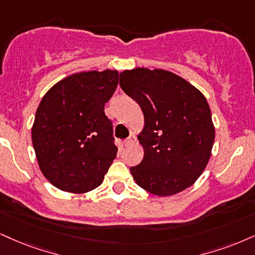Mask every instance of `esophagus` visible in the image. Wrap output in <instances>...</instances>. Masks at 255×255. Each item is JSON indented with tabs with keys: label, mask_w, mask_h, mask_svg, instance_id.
<instances>
[{
	"label": "esophagus",
	"mask_w": 255,
	"mask_h": 255,
	"mask_svg": "<svg viewBox=\"0 0 255 255\" xmlns=\"http://www.w3.org/2000/svg\"><path fill=\"white\" fill-rule=\"evenodd\" d=\"M136 142V137L133 136V134H131L130 137L127 138V139L124 140V145L125 146H128V145H132V144Z\"/></svg>",
	"instance_id": "obj_1"
}]
</instances>
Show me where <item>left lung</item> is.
I'll use <instances>...</instances> for the list:
<instances>
[{"label": "left lung", "instance_id": "obj_1", "mask_svg": "<svg viewBox=\"0 0 255 255\" xmlns=\"http://www.w3.org/2000/svg\"><path fill=\"white\" fill-rule=\"evenodd\" d=\"M122 90L142 109L138 139L143 161L130 171L136 183L157 196L193 185L212 155L215 128L206 97L172 72L138 67L122 72Z\"/></svg>", "mask_w": 255, "mask_h": 255}]
</instances>
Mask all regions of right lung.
I'll return each instance as SVG.
<instances>
[{
    "label": "right lung",
    "mask_w": 255,
    "mask_h": 255,
    "mask_svg": "<svg viewBox=\"0 0 255 255\" xmlns=\"http://www.w3.org/2000/svg\"><path fill=\"white\" fill-rule=\"evenodd\" d=\"M118 75L111 70L74 73L40 102L31 140L41 172L58 189L84 194L103 183L118 150L104 112Z\"/></svg>",
    "instance_id": "right-lung-1"
}]
</instances>
